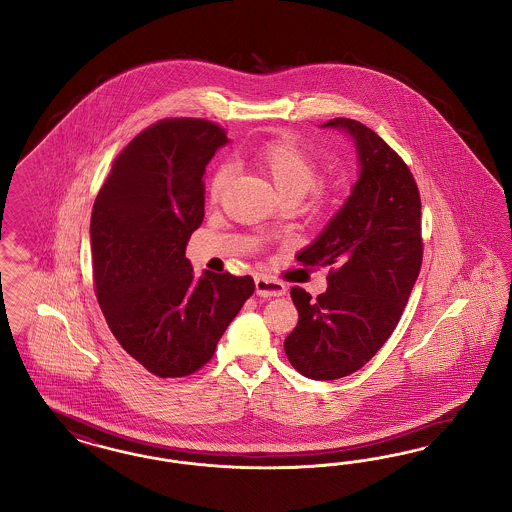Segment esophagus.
Masks as SVG:
<instances>
[{
  "instance_id": "34e87169",
  "label": "esophagus",
  "mask_w": 512,
  "mask_h": 512,
  "mask_svg": "<svg viewBox=\"0 0 512 512\" xmlns=\"http://www.w3.org/2000/svg\"><path fill=\"white\" fill-rule=\"evenodd\" d=\"M256 294L262 298H275V296H284L286 286L281 281L267 277V275H258L256 277Z\"/></svg>"
}]
</instances>
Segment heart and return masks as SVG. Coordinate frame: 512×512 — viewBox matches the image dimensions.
<instances>
[{
  "label": "heart",
  "instance_id": "1",
  "mask_svg": "<svg viewBox=\"0 0 512 512\" xmlns=\"http://www.w3.org/2000/svg\"><path fill=\"white\" fill-rule=\"evenodd\" d=\"M252 163L258 171L264 174L265 180L277 190V193L286 197H303L313 188L317 195L324 190L315 186L319 178V165L315 157L305 152L292 140H271L264 144L260 150L252 155ZM231 180V169L220 167L212 174L209 184V199L218 203L228 190Z\"/></svg>",
  "mask_w": 512,
  "mask_h": 512
}]
</instances>
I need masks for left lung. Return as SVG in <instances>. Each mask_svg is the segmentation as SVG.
<instances>
[{
	"instance_id": "obj_1",
	"label": "left lung",
	"mask_w": 512,
	"mask_h": 512,
	"mask_svg": "<svg viewBox=\"0 0 512 512\" xmlns=\"http://www.w3.org/2000/svg\"><path fill=\"white\" fill-rule=\"evenodd\" d=\"M322 127L353 136L360 174L349 199L313 245L303 265H328V288L290 296L298 324L284 340L290 364L309 379L345 378L372 359L397 328L421 260V199L416 180L385 140L355 119Z\"/></svg>"
}]
</instances>
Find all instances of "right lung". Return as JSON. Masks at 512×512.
Wrapping results in <instances>:
<instances>
[{
    "label": "right lung",
    "mask_w": 512,
    "mask_h": 512,
    "mask_svg": "<svg viewBox=\"0 0 512 512\" xmlns=\"http://www.w3.org/2000/svg\"><path fill=\"white\" fill-rule=\"evenodd\" d=\"M226 142L207 119H161L115 157L93 205L96 300L115 340L157 378L203 368L254 292L250 275L195 277L186 258L205 216V167Z\"/></svg>",
    "instance_id": "1"
}]
</instances>
